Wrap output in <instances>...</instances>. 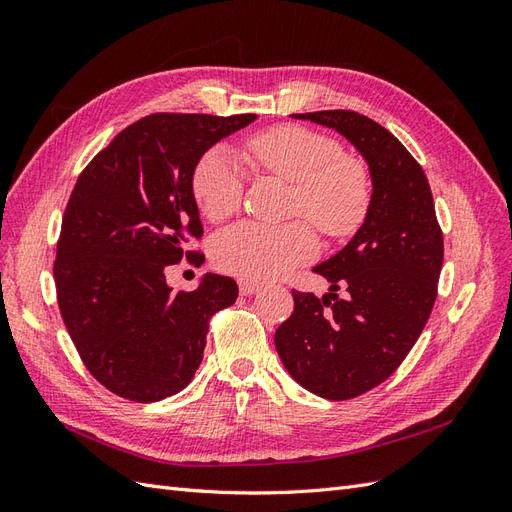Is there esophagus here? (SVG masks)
Segmentation results:
<instances>
[{"label":"esophagus","instance_id":"34e87169","mask_svg":"<svg viewBox=\"0 0 512 512\" xmlns=\"http://www.w3.org/2000/svg\"><path fill=\"white\" fill-rule=\"evenodd\" d=\"M239 290H241V294H254L260 290V284L250 282V280H239Z\"/></svg>","mask_w":512,"mask_h":512}]
</instances>
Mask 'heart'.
Masks as SVG:
<instances>
[{"label": "heart", "instance_id": "1", "mask_svg": "<svg viewBox=\"0 0 512 512\" xmlns=\"http://www.w3.org/2000/svg\"><path fill=\"white\" fill-rule=\"evenodd\" d=\"M247 149L260 168L292 183L290 215L307 218L322 235L346 237L365 222L371 205L367 170L346 158L335 138L301 126H280L254 136ZM192 194L211 222L239 211L243 175L226 147H213L198 160ZM316 252V232L303 220L284 226L243 222L220 232L211 247L215 267L250 282L280 277L305 265Z\"/></svg>", "mask_w": 512, "mask_h": 512}]
</instances>
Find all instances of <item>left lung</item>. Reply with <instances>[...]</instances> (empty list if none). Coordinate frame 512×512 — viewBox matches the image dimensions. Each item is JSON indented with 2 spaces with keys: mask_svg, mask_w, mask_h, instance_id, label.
I'll return each mask as SVG.
<instances>
[{
  "mask_svg": "<svg viewBox=\"0 0 512 512\" xmlns=\"http://www.w3.org/2000/svg\"><path fill=\"white\" fill-rule=\"evenodd\" d=\"M292 117L346 136L374 183L363 226L314 267L331 292L320 299L292 290V314L275 331L288 374L314 395L342 401L382 384L416 344L438 297L444 239L421 164L389 130L354 111Z\"/></svg>",
  "mask_w": 512,
  "mask_h": 512,
  "instance_id": "8db88e82",
  "label": "left lung"
}]
</instances>
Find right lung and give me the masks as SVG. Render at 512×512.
Here are the masks:
<instances>
[{
  "label": "right lung",
  "instance_id": "1",
  "mask_svg": "<svg viewBox=\"0 0 512 512\" xmlns=\"http://www.w3.org/2000/svg\"><path fill=\"white\" fill-rule=\"evenodd\" d=\"M256 115L153 113L121 130L76 179L53 277L61 318L89 374L151 404L190 384L209 320L237 301L232 277L207 273L173 292L164 271L203 254L192 175L203 153Z\"/></svg>",
  "mask_w": 512,
  "mask_h": 512
}]
</instances>
